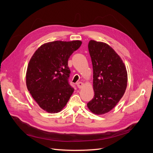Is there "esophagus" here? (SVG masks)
<instances>
[{
  "mask_svg": "<svg viewBox=\"0 0 153 153\" xmlns=\"http://www.w3.org/2000/svg\"><path fill=\"white\" fill-rule=\"evenodd\" d=\"M76 85H77V87L79 88V89H82V88L84 87V83H82V82H78L77 84H76Z\"/></svg>",
  "mask_w": 153,
  "mask_h": 153,
  "instance_id": "obj_1",
  "label": "esophagus"
}]
</instances>
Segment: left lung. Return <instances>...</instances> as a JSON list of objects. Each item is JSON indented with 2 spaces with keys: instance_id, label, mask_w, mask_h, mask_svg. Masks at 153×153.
Returning a JSON list of instances; mask_svg holds the SVG:
<instances>
[{
  "instance_id": "8db88e82",
  "label": "left lung",
  "mask_w": 153,
  "mask_h": 153,
  "mask_svg": "<svg viewBox=\"0 0 153 153\" xmlns=\"http://www.w3.org/2000/svg\"><path fill=\"white\" fill-rule=\"evenodd\" d=\"M88 48L93 69L94 97L87 107L95 114H104L123 96L127 87V71L121 57L108 45L91 40Z\"/></svg>"
}]
</instances>
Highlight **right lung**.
<instances>
[{
  "label": "right lung",
  "mask_w": 153,
  "mask_h": 153,
  "mask_svg": "<svg viewBox=\"0 0 153 153\" xmlns=\"http://www.w3.org/2000/svg\"><path fill=\"white\" fill-rule=\"evenodd\" d=\"M80 41H55L45 43L32 55L26 73V84L40 107L51 114L66 106L74 91L69 84L68 62L79 48Z\"/></svg>",
  "instance_id": "1"
}]
</instances>
